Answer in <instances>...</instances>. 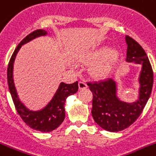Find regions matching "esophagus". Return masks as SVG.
<instances>
[{
  "label": "esophagus",
  "mask_w": 156,
  "mask_h": 156,
  "mask_svg": "<svg viewBox=\"0 0 156 156\" xmlns=\"http://www.w3.org/2000/svg\"><path fill=\"white\" fill-rule=\"evenodd\" d=\"M78 88H79V90L86 89L87 88V84L84 82H78Z\"/></svg>",
  "instance_id": "obj_1"
}]
</instances>
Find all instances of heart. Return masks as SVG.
<instances>
[{
    "label": "heart",
    "instance_id": "obj_1",
    "mask_svg": "<svg viewBox=\"0 0 156 156\" xmlns=\"http://www.w3.org/2000/svg\"><path fill=\"white\" fill-rule=\"evenodd\" d=\"M120 58V52L116 48L103 46L86 52L83 60L86 62H95L91 67V74L96 78H104L111 73Z\"/></svg>",
    "mask_w": 156,
    "mask_h": 156
}]
</instances>
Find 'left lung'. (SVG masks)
<instances>
[{
	"mask_svg": "<svg viewBox=\"0 0 156 156\" xmlns=\"http://www.w3.org/2000/svg\"><path fill=\"white\" fill-rule=\"evenodd\" d=\"M128 45L126 62L141 65L139 97L134 102H125L117 97V85L112 78L88 82L93 93L92 116L105 130L116 133L129 128L137 120L147 104L153 86V71L144 50L133 38L125 36Z\"/></svg>",
	"mask_w": 156,
	"mask_h": 156,
	"instance_id": "obj_1",
	"label": "left lung"
}]
</instances>
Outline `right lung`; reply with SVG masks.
<instances>
[{
  "label": "right lung",
  "mask_w": 156,
  "mask_h": 156,
  "mask_svg": "<svg viewBox=\"0 0 156 156\" xmlns=\"http://www.w3.org/2000/svg\"><path fill=\"white\" fill-rule=\"evenodd\" d=\"M48 32L45 30L39 29L32 31L22 40L14 51L9 62L7 71L8 84L12 98L15 105L16 109L22 120L30 128L42 133H48L57 129L65 118V102L66 98L75 94L78 90V82L73 84H66L61 82L53 98L48 104L43 108L37 111L29 109L20 100L13 80V65L16 55L23 44H27L36 38L45 36Z\"/></svg>",
  "instance_id": "add662e5"
}]
</instances>
